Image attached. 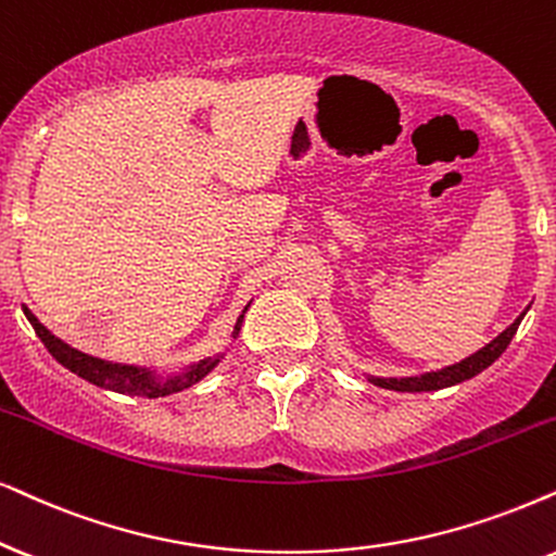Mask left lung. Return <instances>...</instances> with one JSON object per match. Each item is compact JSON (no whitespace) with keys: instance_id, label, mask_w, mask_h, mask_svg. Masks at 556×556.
I'll return each mask as SVG.
<instances>
[{"instance_id":"obj_1","label":"left lung","mask_w":556,"mask_h":556,"mask_svg":"<svg viewBox=\"0 0 556 556\" xmlns=\"http://www.w3.org/2000/svg\"><path fill=\"white\" fill-rule=\"evenodd\" d=\"M523 315L526 313L518 315V318L513 320L510 326L505 328L501 336H497V339L490 341L488 346L480 349L472 356H467V359H462L459 364H452V367H444L439 371H426V375H420V377H403V379L371 377V382L379 384V388H384V390H397V392H431V390H441V388H452V384L465 382V379H472L475 375H480L482 369H488L490 364H493L497 356L508 349L510 339L516 336L518 326H521Z\"/></svg>"}]
</instances>
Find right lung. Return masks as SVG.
Wrapping results in <instances>:
<instances>
[{
	"mask_svg": "<svg viewBox=\"0 0 556 556\" xmlns=\"http://www.w3.org/2000/svg\"><path fill=\"white\" fill-rule=\"evenodd\" d=\"M23 311H25V318L30 320V326L35 328V333H38V339L46 343V349L51 351V356L55 362L63 364V367H66L68 371H74V375H79L81 379H87V382L97 384V388L123 392V395H132V397L174 395V392L192 388V384L200 382L202 377H207L210 371L217 367V362H220V356H215V359H202L200 364H194V367H189L185 375L159 379L149 369L128 367V364H112V362L97 359V356L81 354V351H76L68 346V343L55 339L51 330H48L43 323L35 318L27 307H23ZM245 311H249V307H245ZM241 323H243V315L236 323L233 339L238 336V330H241Z\"/></svg>",
	"mask_w": 556,
	"mask_h": 556,
	"instance_id": "obj_1",
	"label": "right lung"
}]
</instances>
